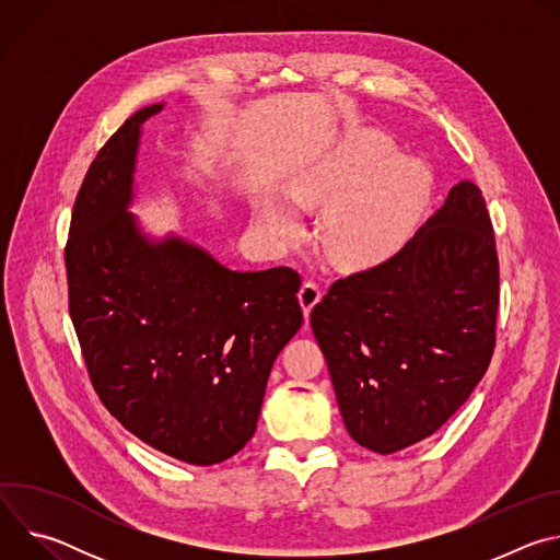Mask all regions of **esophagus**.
Here are the masks:
<instances>
[{
	"mask_svg": "<svg viewBox=\"0 0 560 560\" xmlns=\"http://www.w3.org/2000/svg\"><path fill=\"white\" fill-rule=\"evenodd\" d=\"M299 301H301L303 314L310 316V310H312L318 301H322V288H318V283L312 281V279L303 281V285H301V290H299Z\"/></svg>",
	"mask_w": 560,
	"mask_h": 560,
	"instance_id": "esophagus-1",
	"label": "esophagus"
}]
</instances>
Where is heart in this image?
<instances>
[{
  "label": "heart",
  "instance_id": "1",
  "mask_svg": "<svg viewBox=\"0 0 560 560\" xmlns=\"http://www.w3.org/2000/svg\"><path fill=\"white\" fill-rule=\"evenodd\" d=\"M392 143L359 132L324 171L299 179L292 199L305 208H328L322 221L326 253L341 266L368 268L385 261L415 232L432 192L430 173L410 159L394 162ZM261 228L281 244L301 234L299 210L270 199L259 208Z\"/></svg>",
  "mask_w": 560,
  "mask_h": 560
}]
</instances>
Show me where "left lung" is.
I'll return each instance as SVG.
<instances>
[{
    "label": "left lung",
    "mask_w": 560,
    "mask_h": 560,
    "mask_svg": "<svg viewBox=\"0 0 560 560\" xmlns=\"http://www.w3.org/2000/svg\"><path fill=\"white\" fill-rule=\"evenodd\" d=\"M499 296L494 230L471 182L394 257L337 279L310 326L350 436L392 454L434 434L492 361Z\"/></svg>",
    "instance_id": "1"
}]
</instances>
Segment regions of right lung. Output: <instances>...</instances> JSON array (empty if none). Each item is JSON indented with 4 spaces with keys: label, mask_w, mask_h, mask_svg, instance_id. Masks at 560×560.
I'll return each mask as SVG.
<instances>
[{
    "label": "right lung",
    "mask_w": 560,
    "mask_h": 560,
    "mask_svg": "<svg viewBox=\"0 0 560 560\" xmlns=\"http://www.w3.org/2000/svg\"><path fill=\"white\" fill-rule=\"evenodd\" d=\"M141 108L104 143L77 192L63 250L68 310L91 383L137 439L214 465L253 439L277 354L296 335L292 268L234 272L173 236L152 244L126 212Z\"/></svg>",
    "instance_id": "right-lung-1"
}]
</instances>
